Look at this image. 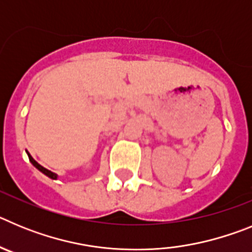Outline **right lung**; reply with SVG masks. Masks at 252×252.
<instances>
[{
    "mask_svg": "<svg viewBox=\"0 0 252 252\" xmlns=\"http://www.w3.org/2000/svg\"><path fill=\"white\" fill-rule=\"evenodd\" d=\"M26 154H28L29 160H30V162H31V164H32V165H34L35 168L37 169V170H40V171H41V173H43V174H45L46 177H49V178H50V179H58V174H55V173H53V171L48 170V169H46V168H44V166H41V165H40L39 162H37L36 160H35L34 158L31 157L30 154H29V151H26Z\"/></svg>",
    "mask_w": 252,
    "mask_h": 252,
    "instance_id": "right-lung-1",
    "label": "right lung"
}]
</instances>
